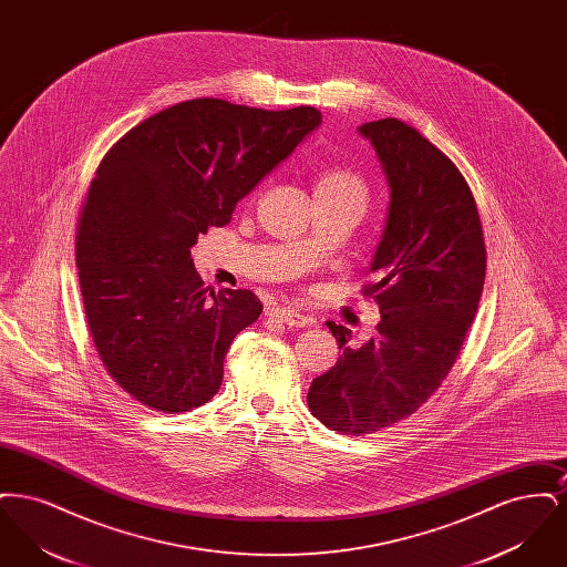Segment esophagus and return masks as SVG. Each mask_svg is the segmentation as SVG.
Segmentation results:
<instances>
[{"label":"esophagus","mask_w":567,"mask_h":567,"mask_svg":"<svg viewBox=\"0 0 567 567\" xmlns=\"http://www.w3.org/2000/svg\"><path fill=\"white\" fill-rule=\"evenodd\" d=\"M268 317L276 319L278 323L289 324V327H308V324H312V319L303 317L301 312H297L293 308H270Z\"/></svg>","instance_id":"obj_1"}]
</instances>
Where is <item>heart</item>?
<instances>
[{
	"label": "heart",
	"instance_id": "1",
	"mask_svg": "<svg viewBox=\"0 0 567 567\" xmlns=\"http://www.w3.org/2000/svg\"><path fill=\"white\" fill-rule=\"evenodd\" d=\"M315 195L349 197L359 204H365L368 185L359 172H354L347 165H327L317 174Z\"/></svg>",
	"mask_w": 567,
	"mask_h": 567
}]
</instances>
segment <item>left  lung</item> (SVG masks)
<instances>
[{
  "instance_id": "1",
  "label": "left lung",
  "mask_w": 567,
  "mask_h": 567,
  "mask_svg": "<svg viewBox=\"0 0 567 567\" xmlns=\"http://www.w3.org/2000/svg\"><path fill=\"white\" fill-rule=\"evenodd\" d=\"M386 176L391 202L363 296L380 308L377 338L351 349L329 321L340 357L308 391L324 427L365 435L400 423L449 377L476 317L486 271L483 225L457 165L400 118L359 127Z\"/></svg>"
}]
</instances>
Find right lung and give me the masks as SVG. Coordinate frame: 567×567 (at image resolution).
<instances>
[{"label":"right lung","instance_id":"obj_1","mask_svg":"<svg viewBox=\"0 0 567 567\" xmlns=\"http://www.w3.org/2000/svg\"><path fill=\"white\" fill-rule=\"evenodd\" d=\"M321 125L312 106L197 97L123 135L100 163L76 227L93 344L114 382L176 414L213 400L234 338L264 312L248 289L204 287L190 246Z\"/></svg>","mask_w":567,"mask_h":567}]
</instances>
